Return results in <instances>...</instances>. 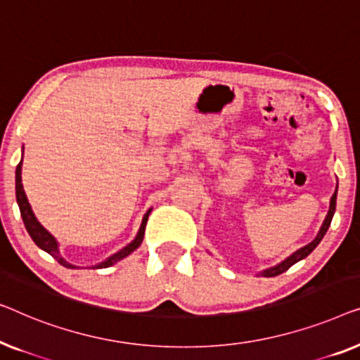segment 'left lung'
<instances>
[{"mask_svg": "<svg viewBox=\"0 0 360 360\" xmlns=\"http://www.w3.org/2000/svg\"><path fill=\"white\" fill-rule=\"evenodd\" d=\"M336 195H338V186H336V191H334V194H333V197H331L330 210H328L326 219H325V221H323L321 229H320V231H318V235H316L315 240H313L311 243H308L307 246L300 248V250L293 252V255H290V256L287 257V259H283L282 262H279V264H277V266L269 267V269H264L262 272H259V276H262V277H276V276L282 274V272H285L287 269H290V267H292L293 264H295V262L305 259V257H307L308 255H310V252H311L313 250H315V248H316L318 245H320V241L323 240V236L326 235L328 229H330L331 220H333V215H334V210H336Z\"/></svg>", "mask_w": 360, "mask_h": 360, "instance_id": "1", "label": "left lung"}]
</instances>
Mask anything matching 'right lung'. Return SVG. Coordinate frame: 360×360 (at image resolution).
<instances>
[{
    "label": "right lung",
    "instance_id": "1",
    "mask_svg": "<svg viewBox=\"0 0 360 360\" xmlns=\"http://www.w3.org/2000/svg\"><path fill=\"white\" fill-rule=\"evenodd\" d=\"M21 171H22V161L21 163L18 165L16 168V200H18V205H19V210H21V217H22V221L24 225H26V230L30 235V238H32L35 245H37L40 250H44L45 252H49L50 256H53L55 259H57L60 264L68 267V269H75L77 266L70 264V262H67L62 257V255H60L58 251V243L55 238L50 235V233L44 229L42 225L39 224V220L35 219L34 212L32 209H30V204L26 197V192H24V187H22V178H21ZM148 215H150V210L146 212L143 220H141V225H140V230L139 233H136L135 240L130 243V245H127L125 248H122V250L115 252V255H112L110 257H108V259L99 262L98 266H94L96 269H103V267H109V266H114L115 262H119L120 259H124V257H127L130 252H134L136 248H139L141 245V241H143V235H145V226H146V220H148Z\"/></svg>",
    "mask_w": 360,
    "mask_h": 360
}]
</instances>
